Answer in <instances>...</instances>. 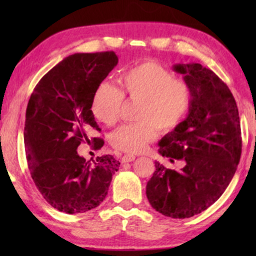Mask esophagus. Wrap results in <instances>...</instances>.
I'll use <instances>...</instances> for the list:
<instances>
[{
    "mask_svg": "<svg viewBox=\"0 0 256 256\" xmlns=\"http://www.w3.org/2000/svg\"><path fill=\"white\" fill-rule=\"evenodd\" d=\"M136 159V156L133 154H125L122 157V162H133V160Z\"/></svg>",
    "mask_w": 256,
    "mask_h": 256,
    "instance_id": "34e87169",
    "label": "esophagus"
}]
</instances>
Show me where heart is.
<instances>
[{
    "label": "heart",
    "mask_w": 256,
    "mask_h": 256,
    "mask_svg": "<svg viewBox=\"0 0 256 256\" xmlns=\"http://www.w3.org/2000/svg\"><path fill=\"white\" fill-rule=\"evenodd\" d=\"M120 90L102 84L92 102V112L102 124L112 126L120 118L123 99L138 102L136 120L110 134L112 148L128 154L144 151L158 134L175 130L188 114L192 92L188 82L157 62L148 60L128 68L118 78Z\"/></svg>",
    "instance_id": "1"
}]
</instances>
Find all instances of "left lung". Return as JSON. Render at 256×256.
<instances>
[{"mask_svg":"<svg viewBox=\"0 0 256 256\" xmlns=\"http://www.w3.org/2000/svg\"><path fill=\"white\" fill-rule=\"evenodd\" d=\"M192 98L188 115L159 142V154L184 160L180 172L154 162L146 184L151 206L170 218H190L222 196L242 154L240 120L235 98L220 78L198 63L176 64Z\"/></svg>","mask_w":256,"mask_h":256,"instance_id":"obj_1","label":"left lung"}]
</instances>
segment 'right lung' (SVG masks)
Here are the masks:
<instances>
[{
    "mask_svg": "<svg viewBox=\"0 0 256 256\" xmlns=\"http://www.w3.org/2000/svg\"><path fill=\"white\" fill-rule=\"evenodd\" d=\"M118 62L114 52L68 56L42 78L30 96L24 146L34 185L50 204L68 214H84L105 200L120 162L110 154L92 162L78 154L86 141L98 150L100 128L92 112L97 86Z\"/></svg>",
    "mask_w": 256,
    "mask_h": 256,
    "instance_id": "1",
    "label": "right lung"
}]
</instances>
